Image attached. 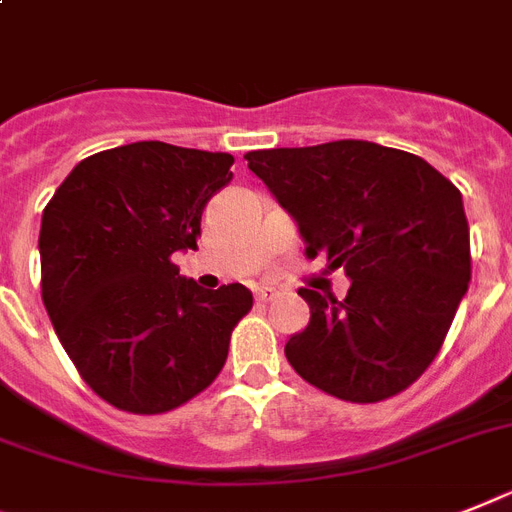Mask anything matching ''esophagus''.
I'll return each instance as SVG.
<instances>
[{"label":"esophagus","instance_id":"1","mask_svg":"<svg viewBox=\"0 0 512 512\" xmlns=\"http://www.w3.org/2000/svg\"><path fill=\"white\" fill-rule=\"evenodd\" d=\"M274 298V290H266V287H259L256 290V301L259 303H269Z\"/></svg>","mask_w":512,"mask_h":512}]
</instances>
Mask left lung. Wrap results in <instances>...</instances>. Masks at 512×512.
Wrapping results in <instances>:
<instances>
[{
    "label": "left lung",
    "mask_w": 512,
    "mask_h": 512,
    "mask_svg": "<svg viewBox=\"0 0 512 512\" xmlns=\"http://www.w3.org/2000/svg\"><path fill=\"white\" fill-rule=\"evenodd\" d=\"M295 219L306 253L350 280L345 301L301 287L311 308L285 356L306 382L350 403H379L416 382L471 282L463 196L432 164L371 141L246 154Z\"/></svg>",
    "instance_id": "obj_1"
}]
</instances>
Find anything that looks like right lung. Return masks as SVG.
I'll return each mask as SVG.
<instances>
[{
    "label": "right lung",
    "mask_w": 512,
    "mask_h": 512,
    "mask_svg": "<svg viewBox=\"0 0 512 512\" xmlns=\"http://www.w3.org/2000/svg\"><path fill=\"white\" fill-rule=\"evenodd\" d=\"M232 154L138 141L75 164L46 204L41 295L91 390L128 413H164L206 390L253 293L206 290L172 256L196 248Z\"/></svg>",
    "instance_id": "add662e5"
}]
</instances>
